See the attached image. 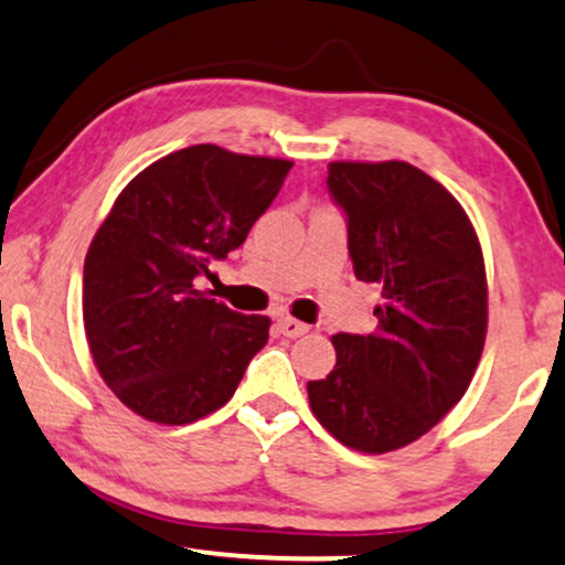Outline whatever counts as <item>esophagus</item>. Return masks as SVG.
<instances>
[{
  "label": "esophagus",
  "instance_id": "obj_1",
  "mask_svg": "<svg viewBox=\"0 0 565 565\" xmlns=\"http://www.w3.org/2000/svg\"><path fill=\"white\" fill-rule=\"evenodd\" d=\"M278 331H281L284 335H289V339H297V335L307 333V326L299 323V320L289 318V316H281L278 318Z\"/></svg>",
  "mask_w": 565,
  "mask_h": 565
}]
</instances>
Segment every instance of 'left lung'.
<instances>
[{"label": "left lung", "mask_w": 565, "mask_h": 565, "mask_svg": "<svg viewBox=\"0 0 565 565\" xmlns=\"http://www.w3.org/2000/svg\"><path fill=\"white\" fill-rule=\"evenodd\" d=\"M360 281L381 287L373 333H335V365L307 383L312 414L344 446H409L461 402L488 333L482 247L451 192L406 161H333Z\"/></svg>", "instance_id": "left-lung-1"}]
</instances>
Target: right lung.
Returning a JSON list of instances; mask_svg holds the SVG:
<instances>
[{"mask_svg": "<svg viewBox=\"0 0 565 565\" xmlns=\"http://www.w3.org/2000/svg\"><path fill=\"white\" fill-rule=\"evenodd\" d=\"M291 161L190 146L142 169L114 200L83 268V323L104 383L135 414L188 425L224 406L270 320L205 297L281 190Z\"/></svg>", "mask_w": 565, "mask_h": 565, "instance_id": "add662e5", "label": "right lung"}]
</instances>
